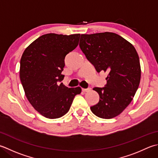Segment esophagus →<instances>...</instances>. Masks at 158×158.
I'll list each match as a JSON object with an SVG mask.
<instances>
[{"mask_svg":"<svg viewBox=\"0 0 158 158\" xmlns=\"http://www.w3.org/2000/svg\"><path fill=\"white\" fill-rule=\"evenodd\" d=\"M90 88H82V91L83 92H89V90H90Z\"/></svg>","mask_w":158,"mask_h":158,"instance_id":"esophagus-1","label":"esophagus"}]
</instances>
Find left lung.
<instances>
[{
    "label": "left lung",
    "mask_w": 158,
    "mask_h": 158,
    "mask_svg": "<svg viewBox=\"0 0 158 158\" xmlns=\"http://www.w3.org/2000/svg\"><path fill=\"white\" fill-rule=\"evenodd\" d=\"M79 46L98 73H108L106 86L93 88L99 101L90 110L99 118H114L131 103L140 84L137 51L127 40L111 32L81 34Z\"/></svg>",
    "instance_id": "1"
}]
</instances>
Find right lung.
<instances>
[{"label": "right lung", "instance_id": "add662e5", "mask_svg": "<svg viewBox=\"0 0 158 158\" xmlns=\"http://www.w3.org/2000/svg\"><path fill=\"white\" fill-rule=\"evenodd\" d=\"M80 34L48 33L39 37L24 50L20 78L24 93L37 112L47 118L65 115L81 88H68L61 75L66 55L79 44Z\"/></svg>", "mask_w": 158, "mask_h": 158}]
</instances>
